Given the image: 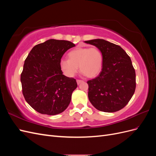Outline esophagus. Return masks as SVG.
<instances>
[{
    "instance_id": "1",
    "label": "esophagus",
    "mask_w": 156,
    "mask_h": 156,
    "mask_svg": "<svg viewBox=\"0 0 156 156\" xmlns=\"http://www.w3.org/2000/svg\"><path fill=\"white\" fill-rule=\"evenodd\" d=\"M82 82H83L82 80H79V79H77V83L78 84H79L80 83H82Z\"/></svg>"
}]
</instances>
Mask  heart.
Returning <instances> with one entry per match:
<instances>
[{
    "instance_id": "1",
    "label": "heart",
    "mask_w": 156,
    "mask_h": 156,
    "mask_svg": "<svg viewBox=\"0 0 156 156\" xmlns=\"http://www.w3.org/2000/svg\"><path fill=\"white\" fill-rule=\"evenodd\" d=\"M69 59L60 61V67L68 76L72 77L80 70L87 77H96L101 70L103 55L97 48H77L68 53Z\"/></svg>"
}]
</instances>
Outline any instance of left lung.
Segmentation results:
<instances>
[{"label":"left lung","instance_id":"8db88e82","mask_svg":"<svg viewBox=\"0 0 156 156\" xmlns=\"http://www.w3.org/2000/svg\"><path fill=\"white\" fill-rule=\"evenodd\" d=\"M84 42L96 46L103 55L101 72L87 81L89 101L100 111L113 112L122 109L136 88L135 71L130 57L120 46L105 40Z\"/></svg>","mask_w":156,"mask_h":156}]
</instances>
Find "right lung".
<instances>
[{
    "instance_id": "obj_1",
    "label": "right lung",
    "mask_w": 156,
    "mask_h": 156,
    "mask_svg": "<svg viewBox=\"0 0 156 156\" xmlns=\"http://www.w3.org/2000/svg\"><path fill=\"white\" fill-rule=\"evenodd\" d=\"M72 42L51 39L35 45L25 60L21 74L26 101L41 114L55 115L66 108L77 88L76 80L65 76L60 61Z\"/></svg>"
}]
</instances>
